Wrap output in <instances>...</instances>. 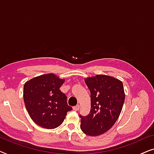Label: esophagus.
<instances>
[{"label": "esophagus", "mask_w": 154, "mask_h": 154, "mask_svg": "<svg viewBox=\"0 0 154 154\" xmlns=\"http://www.w3.org/2000/svg\"><path fill=\"white\" fill-rule=\"evenodd\" d=\"M73 110H74V111H79V109H80V106H79V104H78V105H76V106H73Z\"/></svg>", "instance_id": "34e87169"}]
</instances>
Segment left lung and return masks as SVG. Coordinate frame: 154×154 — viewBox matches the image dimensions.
<instances>
[{"mask_svg": "<svg viewBox=\"0 0 154 154\" xmlns=\"http://www.w3.org/2000/svg\"><path fill=\"white\" fill-rule=\"evenodd\" d=\"M90 92L91 109L86 116L80 115L81 129L89 136H98L111 129L119 119L125 101L123 83L106 75L85 79Z\"/></svg>", "mask_w": 154, "mask_h": 154, "instance_id": "left-lung-1", "label": "left lung"}]
</instances>
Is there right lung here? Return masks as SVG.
<instances>
[{"instance_id":"obj_1","label":"right lung","mask_w":154,"mask_h":154,"mask_svg":"<svg viewBox=\"0 0 154 154\" xmlns=\"http://www.w3.org/2000/svg\"><path fill=\"white\" fill-rule=\"evenodd\" d=\"M64 80L53 73L39 75L24 85L25 106L33 122L46 129H54L63 123L72 107L60 88Z\"/></svg>"}]
</instances>
